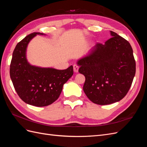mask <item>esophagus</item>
Returning <instances> with one entry per match:
<instances>
[{"mask_svg": "<svg viewBox=\"0 0 147 147\" xmlns=\"http://www.w3.org/2000/svg\"><path fill=\"white\" fill-rule=\"evenodd\" d=\"M78 69H79V66H78V65H76V64L74 65V70L75 72H76V73L78 72Z\"/></svg>", "mask_w": 147, "mask_h": 147, "instance_id": "obj_1", "label": "esophagus"}]
</instances>
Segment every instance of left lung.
<instances>
[{
  "label": "left lung",
  "instance_id": "8db88e82",
  "mask_svg": "<svg viewBox=\"0 0 147 147\" xmlns=\"http://www.w3.org/2000/svg\"><path fill=\"white\" fill-rule=\"evenodd\" d=\"M112 37L97 43L91 54L78 61L85 77L83 91L93 103L108 105L121 100L131 86L136 61L127 40L110 31Z\"/></svg>",
  "mask_w": 147,
  "mask_h": 147
}]
</instances>
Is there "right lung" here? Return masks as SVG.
Returning a JSON list of instances; mask_svg holds the SVG:
<instances>
[{
	"mask_svg": "<svg viewBox=\"0 0 147 147\" xmlns=\"http://www.w3.org/2000/svg\"><path fill=\"white\" fill-rule=\"evenodd\" d=\"M37 34H43L32 33L18 43L13 53L10 75L22 100L29 105L45 107L58 99L64 84L73 75L74 69L72 65L65 70L30 65L26 57V48Z\"/></svg>",
	"mask_w": 147,
	"mask_h": 147,
	"instance_id": "obj_1",
	"label": "right lung"
}]
</instances>
